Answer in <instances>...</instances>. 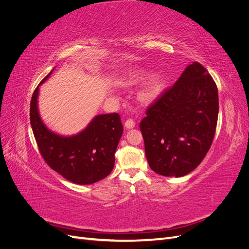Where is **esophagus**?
<instances>
[{
    "mask_svg": "<svg viewBox=\"0 0 249 249\" xmlns=\"http://www.w3.org/2000/svg\"><path fill=\"white\" fill-rule=\"evenodd\" d=\"M124 126L126 127V129H133V127L135 126V122L131 118L126 119L125 123H124Z\"/></svg>",
    "mask_w": 249,
    "mask_h": 249,
    "instance_id": "34e87169",
    "label": "esophagus"
}]
</instances>
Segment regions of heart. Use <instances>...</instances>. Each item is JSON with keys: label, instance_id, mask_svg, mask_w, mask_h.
I'll use <instances>...</instances> for the list:
<instances>
[{"label": "heart", "instance_id": "1", "mask_svg": "<svg viewBox=\"0 0 249 249\" xmlns=\"http://www.w3.org/2000/svg\"><path fill=\"white\" fill-rule=\"evenodd\" d=\"M145 71L143 70H135L127 74V79L131 84H136V83L142 81L145 78ZM163 87V78L160 73H155L148 79L146 84L143 88L142 97L147 101H152L155 97L161 92Z\"/></svg>", "mask_w": 249, "mask_h": 249}]
</instances>
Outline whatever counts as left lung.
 Listing matches in <instances>:
<instances>
[{
	"mask_svg": "<svg viewBox=\"0 0 249 249\" xmlns=\"http://www.w3.org/2000/svg\"><path fill=\"white\" fill-rule=\"evenodd\" d=\"M218 110L213 78L200 63L188 65L140 122L149 167L161 176L176 178L196 168L212 145Z\"/></svg>",
	"mask_w": 249,
	"mask_h": 249,
	"instance_id": "1",
	"label": "left lung"
}]
</instances>
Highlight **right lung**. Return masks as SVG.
<instances>
[{
  "label": "right lung",
  "mask_w": 249,
  "mask_h": 249,
  "mask_svg": "<svg viewBox=\"0 0 249 249\" xmlns=\"http://www.w3.org/2000/svg\"><path fill=\"white\" fill-rule=\"evenodd\" d=\"M38 90L37 86L30 104V122L43 160L53 170L74 184H93L109 176L114 167V155L124 132L118 113L97 115L81 133L71 137L60 136L50 131L40 119L37 108Z\"/></svg>",
  "instance_id": "1"
}]
</instances>
